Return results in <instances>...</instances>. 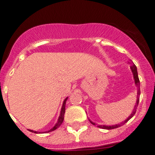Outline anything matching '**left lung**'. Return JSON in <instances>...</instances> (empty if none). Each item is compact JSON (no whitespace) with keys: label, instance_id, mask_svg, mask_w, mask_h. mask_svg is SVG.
Returning <instances> with one entry per match:
<instances>
[{"label":"left lung","instance_id":"obj_1","mask_svg":"<svg viewBox=\"0 0 155 155\" xmlns=\"http://www.w3.org/2000/svg\"><path fill=\"white\" fill-rule=\"evenodd\" d=\"M130 69H131L132 72H133V78H134V81H135V84H136V85L137 86V100H136V105H135V107H134V110H133V112H132V114H130V117H129L128 118H127L126 120L123 121L122 123H120V124H115V125H112V126H106V125H98L97 126V127H99V128H101V129H104V130H113V129H116V128H118V127H121V126L124 125V124H126L127 122H128L129 120H130V119H131L132 117H133V116L135 115V114H136V109H137V107L138 105H139V95H140V82H139V76H138V72H137V68H136V65H135L133 63V64H132L131 66H130ZM89 120V119H88ZM90 123H91V124H93V125H95V124H94V122H92V121H91L89 120Z\"/></svg>","mask_w":155,"mask_h":155}]
</instances>
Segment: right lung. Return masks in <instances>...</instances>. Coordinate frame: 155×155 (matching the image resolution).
Returning <instances> with one entry per match:
<instances>
[{"instance_id":"obj_1","label":"right lung","mask_w":155,"mask_h":155,"mask_svg":"<svg viewBox=\"0 0 155 155\" xmlns=\"http://www.w3.org/2000/svg\"><path fill=\"white\" fill-rule=\"evenodd\" d=\"M67 98H68V97H66L65 100L64 101V103H63L62 107H61V114H60V116H59V117H58V122H57V124H55L54 127L53 128L51 129V130H48V131H46V133H50V132L54 131V130H55L56 129H58V127H59L62 124L63 121H64V114H65V107H66V101H67ZM28 131L31 132V133H38V132L33 131V130H28Z\"/></svg>"}]
</instances>
